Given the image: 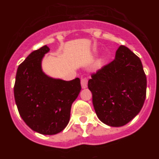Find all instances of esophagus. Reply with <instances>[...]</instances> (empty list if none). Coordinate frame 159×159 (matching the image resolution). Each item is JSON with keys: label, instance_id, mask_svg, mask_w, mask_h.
Returning <instances> with one entry per match:
<instances>
[{"label": "esophagus", "instance_id": "esophagus-1", "mask_svg": "<svg viewBox=\"0 0 159 159\" xmlns=\"http://www.w3.org/2000/svg\"><path fill=\"white\" fill-rule=\"evenodd\" d=\"M87 83H88V81L86 78H81V85H82V89H85V88L87 87Z\"/></svg>", "mask_w": 159, "mask_h": 159}]
</instances>
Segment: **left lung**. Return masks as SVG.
<instances>
[{
  "instance_id": "obj_1",
  "label": "left lung",
  "mask_w": 159,
  "mask_h": 159,
  "mask_svg": "<svg viewBox=\"0 0 159 159\" xmlns=\"http://www.w3.org/2000/svg\"><path fill=\"white\" fill-rule=\"evenodd\" d=\"M88 88L98 118L105 125L120 127L140 112L146 95V76L140 58L120 46L113 61L92 74Z\"/></svg>"
}]
</instances>
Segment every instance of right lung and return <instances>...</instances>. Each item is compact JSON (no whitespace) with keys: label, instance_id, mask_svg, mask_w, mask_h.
I'll list each match as a JSON object with an SVG mask.
<instances>
[{"label":"right lung","instance_id":"1","mask_svg":"<svg viewBox=\"0 0 159 159\" xmlns=\"http://www.w3.org/2000/svg\"><path fill=\"white\" fill-rule=\"evenodd\" d=\"M47 45L32 52L18 66L14 93L18 112L26 125L43 135L60 133L69 124L72 103L81 91L78 77L65 81L49 77L42 60Z\"/></svg>","mask_w":159,"mask_h":159}]
</instances>
